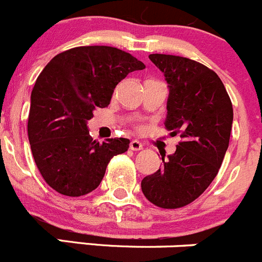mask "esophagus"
<instances>
[{
    "mask_svg": "<svg viewBox=\"0 0 262 262\" xmlns=\"http://www.w3.org/2000/svg\"><path fill=\"white\" fill-rule=\"evenodd\" d=\"M129 148H130L132 151H139V149L143 148V144L139 141H137V139H134V141H132L130 144H129Z\"/></svg>",
    "mask_w": 262,
    "mask_h": 262,
    "instance_id": "1",
    "label": "esophagus"
}]
</instances>
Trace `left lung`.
Returning a JSON list of instances; mask_svg holds the SVG:
<instances>
[{
  "mask_svg": "<svg viewBox=\"0 0 262 262\" xmlns=\"http://www.w3.org/2000/svg\"><path fill=\"white\" fill-rule=\"evenodd\" d=\"M148 57L169 88L165 128L183 141L141 187L156 206L178 209L200 197L216 177L229 146L233 106L216 73L202 63L161 53Z\"/></svg>",
  "mask_w": 262,
  "mask_h": 262,
  "instance_id": "1",
  "label": "left lung"
}]
</instances>
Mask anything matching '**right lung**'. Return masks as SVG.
<instances>
[{
    "label": "right lung",
    "instance_id": "1",
    "mask_svg": "<svg viewBox=\"0 0 262 262\" xmlns=\"http://www.w3.org/2000/svg\"><path fill=\"white\" fill-rule=\"evenodd\" d=\"M144 63L108 46L75 47L56 55L30 95L28 137L38 170L51 188L79 197L100 185L110 160L129 148V139L100 143L90 136L96 107L110 103L116 85Z\"/></svg>",
    "mask_w": 262,
    "mask_h": 262
}]
</instances>
